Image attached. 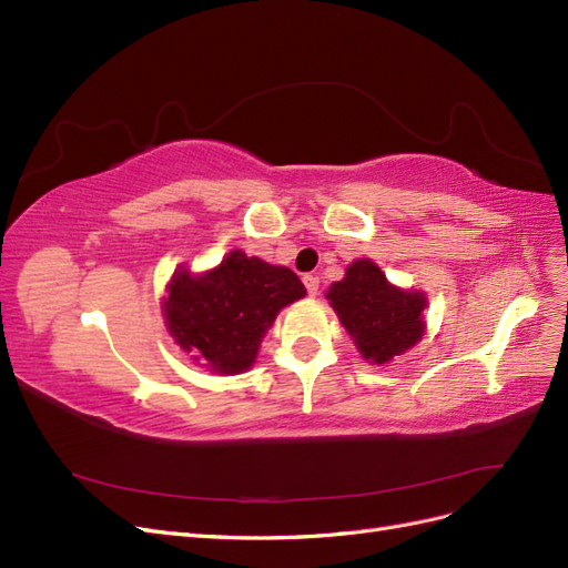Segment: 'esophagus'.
I'll use <instances>...</instances> for the list:
<instances>
[{
    "mask_svg": "<svg viewBox=\"0 0 568 568\" xmlns=\"http://www.w3.org/2000/svg\"><path fill=\"white\" fill-rule=\"evenodd\" d=\"M303 284L307 288V294L317 296V288H320V277H317V274H303Z\"/></svg>",
    "mask_w": 568,
    "mask_h": 568,
    "instance_id": "esophagus-1",
    "label": "esophagus"
}]
</instances>
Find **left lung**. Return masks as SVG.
Instances as JSON below:
<instances>
[{"label": "left lung", "mask_w": 568, "mask_h": 568, "mask_svg": "<svg viewBox=\"0 0 568 568\" xmlns=\"http://www.w3.org/2000/svg\"><path fill=\"white\" fill-rule=\"evenodd\" d=\"M326 298L359 355L374 365H386L424 336L426 296L388 284L386 274L367 257L348 265L346 277L329 286Z\"/></svg>", "instance_id": "1"}]
</instances>
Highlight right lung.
Returning <instances> with one entry per match:
<instances>
[{
  "label": "right lung",
  "mask_w": 568,
  "mask_h": 568,
  "mask_svg": "<svg viewBox=\"0 0 568 568\" xmlns=\"http://www.w3.org/2000/svg\"><path fill=\"white\" fill-rule=\"evenodd\" d=\"M305 296L298 274L232 251L215 270H180L168 284L163 315L170 336L217 374H239L284 305Z\"/></svg>",
  "instance_id": "obj_1"
}]
</instances>
